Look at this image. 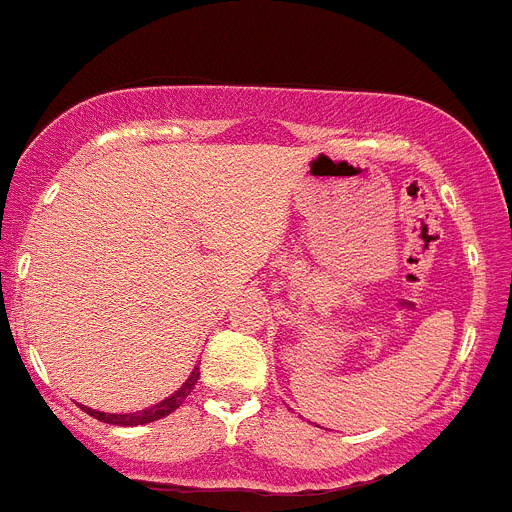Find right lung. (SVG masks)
I'll use <instances>...</instances> for the list:
<instances>
[{"mask_svg":"<svg viewBox=\"0 0 512 512\" xmlns=\"http://www.w3.org/2000/svg\"><path fill=\"white\" fill-rule=\"evenodd\" d=\"M198 377H201V371H198V366L193 369V374L188 377V382L180 387V390L175 392V395H170L167 400H162L159 405H151V408H146V411H138V413H101V411H91V408H86V413H91L94 418H99V421H104V424H114V426H141V424H151V421H156V418H164L170 416L172 411H177L180 405H183V400L188 398L190 390L196 387Z\"/></svg>","mask_w":512,"mask_h":512,"instance_id":"add662e5","label":"right lung"}]
</instances>
